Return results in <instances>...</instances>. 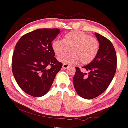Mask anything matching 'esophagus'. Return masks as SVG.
Segmentation results:
<instances>
[{"mask_svg":"<svg viewBox=\"0 0 128 128\" xmlns=\"http://www.w3.org/2000/svg\"><path fill=\"white\" fill-rule=\"evenodd\" d=\"M69 66H69V64H63L62 68H63V69H67V68H69Z\"/></svg>","mask_w":128,"mask_h":128,"instance_id":"34e87169","label":"esophagus"}]
</instances>
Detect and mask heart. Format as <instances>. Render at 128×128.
<instances>
[{"instance_id": "heart-1", "label": "heart", "mask_w": 128, "mask_h": 128, "mask_svg": "<svg viewBox=\"0 0 128 128\" xmlns=\"http://www.w3.org/2000/svg\"><path fill=\"white\" fill-rule=\"evenodd\" d=\"M52 48L58 56L71 49V53L59 57L60 61L66 64H82L91 62L97 55L99 43L96 38L90 36L83 32H72L67 33L63 40L55 39L52 42Z\"/></svg>"}]
</instances>
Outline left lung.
<instances>
[{"label":"left lung","instance_id":"8db88e82","mask_svg":"<svg viewBox=\"0 0 128 128\" xmlns=\"http://www.w3.org/2000/svg\"><path fill=\"white\" fill-rule=\"evenodd\" d=\"M99 42V50L95 59L82 67L88 73H83L76 67L73 83L76 91L81 97L92 99L104 92L114 77L117 58L113 44L106 38L95 33Z\"/></svg>","mask_w":128,"mask_h":128}]
</instances>
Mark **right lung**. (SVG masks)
<instances>
[{
    "mask_svg": "<svg viewBox=\"0 0 128 128\" xmlns=\"http://www.w3.org/2000/svg\"><path fill=\"white\" fill-rule=\"evenodd\" d=\"M58 28H41L22 36L15 46L12 68L15 79L24 92L40 97L50 90L62 64L55 58L51 42Z\"/></svg>",
    "mask_w": 128,
    "mask_h": 128,
    "instance_id": "obj_1",
    "label": "right lung"
}]
</instances>
